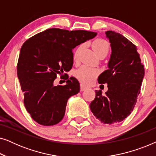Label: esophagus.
I'll list each match as a JSON object with an SVG mask.
<instances>
[{
	"label": "esophagus",
	"instance_id": "34e87169",
	"mask_svg": "<svg viewBox=\"0 0 156 156\" xmlns=\"http://www.w3.org/2000/svg\"><path fill=\"white\" fill-rule=\"evenodd\" d=\"M87 89H88V87H86V86H84V84H81V85H80V91H83L86 90Z\"/></svg>",
	"mask_w": 156,
	"mask_h": 156
}]
</instances>
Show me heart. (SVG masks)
Masks as SVG:
<instances>
[{"mask_svg": "<svg viewBox=\"0 0 156 156\" xmlns=\"http://www.w3.org/2000/svg\"><path fill=\"white\" fill-rule=\"evenodd\" d=\"M91 47H92L96 54L97 55V56L101 54L107 55L108 50H109V44L106 40L103 39L95 40L91 43ZM83 48H84V44H80L76 49L74 54V60H77ZM99 73V71L97 69H94V68L87 67V66H82L80 69L76 70L75 75L81 82L88 84H91L93 82L94 80L98 76Z\"/></svg>", "mask_w": 156, "mask_h": 156, "instance_id": "obj_1", "label": "heart"}]
</instances>
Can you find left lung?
<instances>
[{
	"mask_svg": "<svg viewBox=\"0 0 156 156\" xmlns=\"http://www.w3.org/2000/svg\"><path fill=\"white\" fill-rule=\"evenodd\" d=\"M112 54L108 69L98 77L99 84H107L105 95L96 90L89 107L101 123L121 122L133 110L144 77V67L137 48L127 38L114 31L106 32Z\"/></svg>",
	"mask_w": 156,
	"mask_h": 156,
	"instance_id": "8db88e82",
	"label": "left lung"
}]
</instances>
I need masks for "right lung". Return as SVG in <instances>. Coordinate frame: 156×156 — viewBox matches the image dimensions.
Listing matches in <instances>:
<instances>
[{
    "label": "right lung",
    "instance_id": "1",
    "mask_svg": "<svg viewBox=\"0 0 156 156\" xmlns=\"http://www.w3.org/2000/svg\"><path fill=\"white\" fill-rule=\"evenodd\" d=\"M97 35L87 30L50 28L36 34L23 44L17 74L25 108L39 124L55 125L63 119L67 100L79 93L80 86L73 76L69 79L67 75L64 86L55 85V79L72 69V50Z\"/></svg>",
    "mask_w": 156,
    "mask_h": 156
}]
</instances>
